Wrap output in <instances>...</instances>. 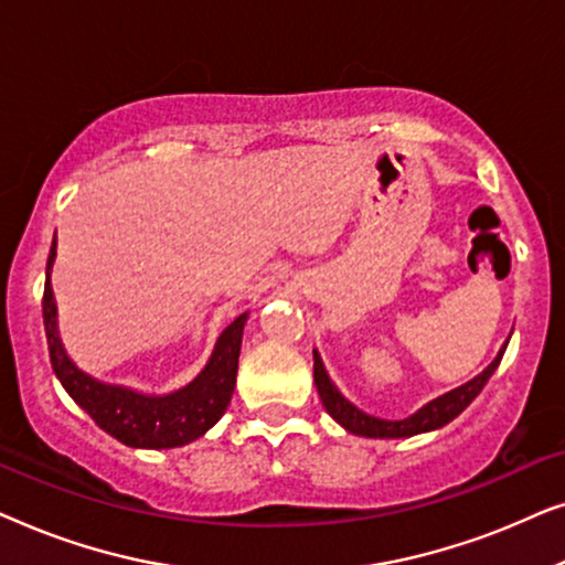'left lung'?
<instances>
[{
    "instance_id": "1",
    "label": "left lung",
    "mask_w": 565,
    "mask_h": 565,
    "mask_svg": "<svg viewBox=\"0 0 565 565\" xmlns=\"http://www.w3.org/2000/svg\"><path fill=\"white\" fill-rule=\"evenodd\" d=\"M504 350H507V347H504ZM504 350H501L497 354V360H493L481 375H476L473 381H468L466 385H460V388L445 393V396L429 401V404L419 408V412H416L414 416H408V419H401V422L377 419V416H370L365 412H360L358 406H352L350 401H347L342 393L337 391V385L329 381V375H327V370H323V362L319 358V352H313V383H316V391H319L321 404L329 412L331 419H337L347 431H352V435L377 437V439H383V437H388V439L391 437H412V435H422V431H431V429L445 427V424H450L455 416L466 412V408L470 406V401H473L478 393L483 391V385L489 383L493 370L499 367L501 358H504Z\"/></svg>"
}]
</instances>
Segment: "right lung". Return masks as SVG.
Masks as SVG:
<instances>
[{"label":"right lung","mask_w":565,"mask_h":565,"mask_svg":"<svg viewBox=\"0 0 565 565\" xmlns=\"http://www.w3.org/2000/svg\"><path fill=\"white\" fill-rule=\"evenodd\" d=\"M53 257H56V236H53L49 265H45L43 323L53 373H56L68 396L95 419L99 429H105L107 435L128 447L164 450V447H182L192 439L203 437L226 414L231 396H234L246 313L223 329L218 342H215L211 362L195 381L169 393V396H143V393L122 388V385L99 383L87 373H82L66 358L58 339L56 300H53L49 280Z\"/></svg>","instance_id":"right-lung-1"}]
</instances>
